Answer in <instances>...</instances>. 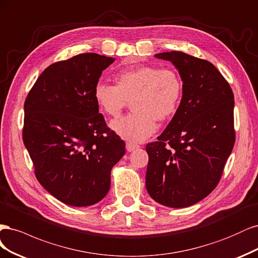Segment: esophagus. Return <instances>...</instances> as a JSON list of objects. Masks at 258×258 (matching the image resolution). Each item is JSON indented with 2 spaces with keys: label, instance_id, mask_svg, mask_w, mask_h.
<instances>
[{
  "label": "esophagus",
  "instance_id": "obj_1",
  "mask_svg": "<svg viewBox=\"0 0 258 258\" xmlns=\"http://www.w3.org/2000/svg\"><path fill=\"white\" fill-rule=\"evenodd\" d=\"M138 147H139L138 145H136V144H134V143H131V141H127L126 145H125V148H126V150H127L128 152L134 151L135 149H137Z\"/></svg>",
  "mask_w": 258,
  "mask_h": 258
}]
</instances>
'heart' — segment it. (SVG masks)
<instances>
[{"label":"heart","instance_id":"obj_1","mask_svg":"<svg viewBox=\"0 0 258 258\" xmlns=\"http://www.w3.org/2000/svg\"><path fill=\"white\" fill-rule=\"evenodd\" d=\"M115 86L99 81L93 97L99 110L117 118L128 102L132 112L111 122L119 136L132 141H143L156 131V120L166 121L177 112L183 95V81L170 68L143 65L124 69L114 74Z\"/></svg>","mask_w":258,"mask_h":258}]
</instances>
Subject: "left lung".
Masks as SVG:
<instances>
[{"mask_svg":"<svg viewBox=\"0 0 258 258\" xmlns=\"http://www.w3.org/2000/svg\"><path fill=\"white\" fill-rule=\"evenodd\" d=\"M183 81L182 101L167 127L148 144L146 187L159 204L184 208L218 185L235 145L234 93L215 66L181 51L162 52Z\"/></svg>","mask_w":258,"mask_h":258,"instance_id":"obj_1","label":"left lung"}]
</instances>
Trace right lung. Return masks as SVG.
Instances as JSON below:
<instances>
[{
	"label": "right lung",
	"mask_w": 258,
	"mask_h": 258,
	"mask_svg": "<svg viewBox=\"0 0 258 258\" xmlns=\"http://www.w3.org/2000/svg\"><path fill=\"white\" fill-rule=\"evenodd\" d=\"M114 61L81 53L51 64L24 102L22 138L39 183L73 207L94 205L107 195L110 172L125 144L107 127L93 97L102 72Z\"/></svg>",
	"instance_id": "add662e5"
}]
</instances>
